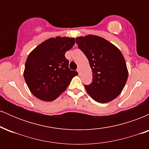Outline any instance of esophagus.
Instances as JSON below:
<instances>
[{
    "label": "esophagus",
    "instance_id": "esophagus-1",
    "mask_svg": "<svg viewBox=\"0 0 149 149\" xmlns=\"http://www.w3.org/2000/svg\"><path fill=\"white\" fill-rule=\"evenodd\" d=\"M77 71H78V73H80V68H78V69H77Z\"/></svg>",
    "mask_w": 149,
    "mask_h": 149
}]
</instances>
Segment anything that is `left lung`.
Returning <instances> with one entry per match:
<instances>
[{
  "label": "left lung",
  "instance_id": "1",
  "mask_svg": "<svg viewBox=\"0 0 149 149\" xmlns=\"http://www.w3.org/2000/svg\"><path fill=\"white\" fill-rule=\"evenodd\" d=\"M78 47L88 58L92 71V82L85 88L94 100L107 103L123 90L128 71L120 49L103 38L94 35L76 38Z\"/></svg>",
  "mask_w": 149,
  "mask_h": 149
}]
</instances>
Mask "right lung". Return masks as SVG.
Returning <instances> with one entry per match:
<instances>
[{"instance_id": "right-lung-1", "label": "right lung", "mask_w": 149, "mask_h": 149, "mask_svg": "<svg viewBox=\"0 0 149 149\" xmlns=\"http://www.w3.org/2000/svg\"><path fill=\"white\" fill-rule=\"evenodd\" d=\"M74 44L73 38H50L29 54L24 77L36 98L45 102L56 100L78 75L77 71L69 69V60L64 56Z\"/></svg>"}]
</instances>
